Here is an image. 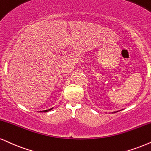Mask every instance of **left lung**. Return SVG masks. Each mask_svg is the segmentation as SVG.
<instances>
[{
	"label": "left lung",
	"mask_w": 151,
	"mask_h": 151,
	"mask_svg": "<svg viewBox=\"0 0 151 151\" xmlns=\"http://www.w3.org/2000/svg\"><path fill=\"white\" fill-rule=\"evenodd\" d=\"M114 113H115V112H114Z\"/></svg>",
	"instance_id": "1"
}]
</instances>
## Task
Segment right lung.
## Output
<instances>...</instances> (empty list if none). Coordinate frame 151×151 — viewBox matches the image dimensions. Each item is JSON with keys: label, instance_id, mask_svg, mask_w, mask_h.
Segmentation results:
<instances>
[{"label": "right lung", "instance_id": "1", "mask_svg": "<svg viewBox=\"0 0 151 151\" xmlns=\"http://www.w3.org/2000/svg\"><path fill=\"white\" fill-rule=\"evenodd\" d=\"M52 109H52H50L45 110V111H40V112H43V113H45V112H47V111H51Z\"/></svg>", "mask_w": 151, "mask_h": 151}]
</instances>
